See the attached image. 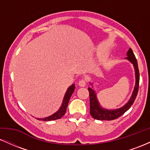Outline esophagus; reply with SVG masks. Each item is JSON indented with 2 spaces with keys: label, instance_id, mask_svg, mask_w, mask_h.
Listing matches in <instances>:
<instances>
[{
  "label": "esophagus",
  "instance_id": "1",
  "mask_svg": "<svg viewBox=\"0 0 150 150\" xmlns=\"http://www.w3.org/2000/svg\"><path fill=\"white\" fill-rule=\"evenodd\" d=\"M78 85L80 87H85L86 85V80L85 79H82V80H80L79 81V83Z\"/></svg>",
  "mask_w": 150,
  "mask_h": 150
}]
</instances>
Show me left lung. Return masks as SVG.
I'll list each match as a JSON object with an SVG mask.
<instances>
[{"label":"left lung","instance_id":"obj_1","mask_svg":"<svg viewBox=\"0 0 150 150\" xmlns=\"http://www.w3.org/2000/svg\"><path fill=\"white\" fill-rule=\"evenodd\" d=\"M126 55L127 57L125 58V59L128 60L129 62L132 63L134 67V70H135V85L134 87L133 91H132L131 97H130L128 102L122 107L116 108V109H107V108L102 107L99 104V101H98L97 97V94H96L95 91L93 89V86H92V87H88L89 92V101H90V111H89V112H90L91 116L94 119L101 120H111L116 119V118L121 116L125 112H126L129 108L131 107L132 104L135 101L137 92H138L140 73H139L137 59H136L135 55H134L130 48L128 49ZM90 85H92V82H90Z\"/></svg>","mask_w":150,"mask_h":150}]
</instances>
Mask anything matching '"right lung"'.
<instances>
[{"mask_svg": "<svg viewBox=\"0 0 150 150\" xmlns=\"http://www.w3.org/2000/svg\"><path fill=\"white\" fill-rule=\"evenodd\" d=\"M75 86L74 84H73V85L68 87V89H67L66 92H65L64 97H63V102H62L61 107H60L59 109H58L56 112H55L53 114L51 115V116H49L45 117V118H37V119L39 120H44V121H49V120H54L60 119V118H62L63 116H64L65 112H66L67 106H68L70 97H71V95L73 94L74 90H75Z\"/></svg>", "mask_w": 150, "mask_h": 150, "instance_id": "add662e5", "label": "right lung"}]
</instances>
